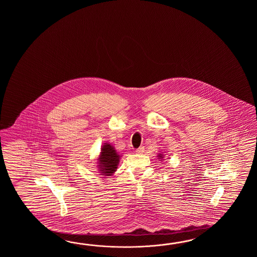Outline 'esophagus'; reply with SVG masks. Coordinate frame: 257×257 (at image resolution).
I'll list each match as a JSON object with an SVG mask.
<instances>
[{"label":"esophagus","mask_w":257,"mask_h":257,"mask_svg":"<svg viewBox=\"0 0 257 257\" xmlns=\"http://www.w3.org/2000/svg\"><path fill=\"white\" fill-rule=\"evenodd\" d=\"M136 153H139V154H142V153H144V147L142 146V147L138 148L136 150Z\"/></svg>","instance_id":"esophagus-1"}]
</instances>
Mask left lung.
I'll list each match as a JSON object with an SVG mask.
<instances>
[{
  "label": "left lung",
  "instance_id": "obj_1",
  "mask_svg": "<svg viewBox=\"0 0 257 257\" xmlns=\"http://www.w3.org/2000/svg\"><path fill=\"white\" fill-rule=\"evenodd\" d=\"M157 157H158V159H160V160H163V159L164 158V155L163 153H159Z\"/></svg>",
  "mask_w": 257,
  "mask_h": 257
}]
</instances>
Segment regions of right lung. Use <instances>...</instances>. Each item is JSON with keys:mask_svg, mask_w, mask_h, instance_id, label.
Listing matches in <instances>:
<instances>
[{"mask_svg": "<svg viewBox=\"0 0 257 257\" xmlns=\"http://www.w3.org/2000/svg\"><path fill=\"white\" fill-rule=\"evenodd\" d=\"M97 161V168L102 175L111 176L115 174L120 161V155L109 143H104Z\"/></svg>", "mask_w": 257, "mask_h": 257, "instance_id": "right-lung-1", "label": "right lung"}]
</instances>
